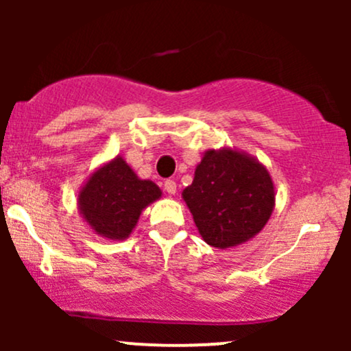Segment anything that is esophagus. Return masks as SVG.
<instances>
[{"mask_svg": "<svg viewBox=\"0 0 351 351\" xmlns=\"http://www.w3.org/2000/svg\"><path fill=\"white\" fill-rule=\"evenodd\" d=\"M165 191L168 193V195H175L176 193V183L173 180H167L165 181Z\"/></svg>", "mask_w": 351, "mask_h": 351, "instance_id": "1", "label": "esophagus"}]
</instances>
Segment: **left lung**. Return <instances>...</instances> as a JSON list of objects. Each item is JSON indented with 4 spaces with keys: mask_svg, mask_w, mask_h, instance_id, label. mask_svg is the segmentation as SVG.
I'll return each instance as SVG.
<instances>
[{
    "mask_svg": "<svg viewBox=\"0 0 351 351\" xmlns=\"http://www.w3.org/2000/svg\"><path fill=\"white\" fill-rule=\"evenodd\" d=\"M181 196L204 243L217 249L236 247L259 234L276 206L267 168L231 147L204 152Z\"/></svg>",
    "mask_w": 351,
    "mask_h": 351,
    "instance_id": "8db88e82",
    "label": "left lung"
}]
</instances>
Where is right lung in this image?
<instances>
[{
  "mask_svg": "<svg viewBox=\"0 0 351 351\" xmlns=\"http://www.w3.org/2000/svg\"><path fill=\"white\" fill-rule=\"evenodd\" d=\"M162 198L152 180H142L117 155L88 175L79 189L77 209L94 234L123 241L132 234L140 215Z\"/></svg>",
  "mask_w": 351,
  "mask_h": 351,
  "instance_id": "obj_1",
  "label": "right lung"
}]
</instances>
